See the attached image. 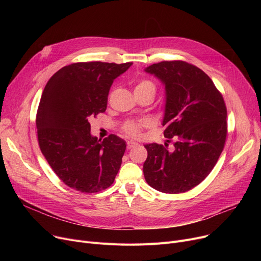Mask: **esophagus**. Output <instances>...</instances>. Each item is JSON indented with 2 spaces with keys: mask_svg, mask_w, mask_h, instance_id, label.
Returning <instances> with one entry per match:
<instances>
[{
  "mask_svg": "<svg viewBox=\"0 0 261 261\" xmlns=\"http://www.w3.org/2000/svg\"><path fill=\"white\" fill-rule=\"evenodd\" d=\"M135 146H138V143L132 142V141H128V142H127V148H128V149H131V148H133V147H135Z\"/></svg>",
  "mask_w": 261,
  "mask_h": 261,
  "instance_id": "34e87169",
  "label": "esophagus"
}]
</instances>
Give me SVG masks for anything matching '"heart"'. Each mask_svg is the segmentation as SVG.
<instances>
[{"mask_svg": "<svg viewBox=\"0 0 261 261\" xmlns=\"http://www.w3.org/2000/svg\"><path fill=\"white\" fill-rule=\"evenodd\" d=\"M134 92H149L153 96L155 94V86L152 81L150 80H141L135 87ZM147 126L146 120H129L123 123L122 131L131 138H139L141 135V131L144 127Z\"/></svg>", "mask_w": 261, "mask_h": 261, "instance_id": "obj_1", "label": "heart"}]
</instances>
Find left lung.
<instances>
[{
	"instance_id": "8db88e82",
	"label": "left lung",
	"mask_w": 261,
	"mask_h": 261,
	"mask_svg": "<svg viewBox=\"0 0 261 261\" xmlns=\"http://www.w3.org/2000/svg\"><path fill=\"white\" fill-rule=\"evenodd\" d=\"M165 86L163 126L165 145H145L146 182L165 194H181L206 177L224 148L226 107L213 80L199 67L181 60L145 68ZM169 142L174 147L168 149Z\"/></svg>"
}]
</instances>
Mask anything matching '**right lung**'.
Segmentation results:
<instances>
[{"mask_svg": "<svg viewBox=\"0 0 261 261\" xmlns=\"http://www.w3.org/2000/svg\"><path fill=\"white\" fill-rule=\"evenodd\" d=\"M132 65L77 62L55 73L43 90L36 126L41 152L68 187L95 194L111 186L126 142L111 134L102 142L91 134L90 118L106 111L113 81Z\"/></svg>", "mask_w": 261, "mask_h": 261, "instance_id": "add662e5", "label": "right lung"}]
</instances>
